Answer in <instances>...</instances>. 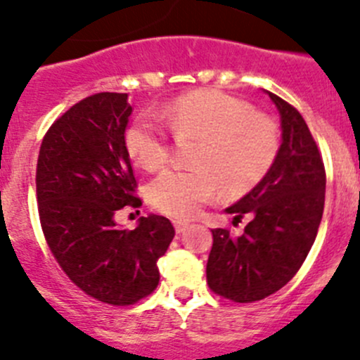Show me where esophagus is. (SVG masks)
<instances>
[{
	"instance_id": "1",
	"label": "esophagus",
	"mask_w": 360,
	"mask_h": 360,
	"mask_svg": "<svg viewBox=\"0 0 360 360\" xmlns=\"http://www.w3.org/2000/svg\"><path fill=\"white\" fill-rule=\"evenodd\" d=\"M188 226H190V224H188V221H184V220H176L174 221V227H176V231L177 233H184V231L188 229Z\"/></svg>"
}]
</instances>
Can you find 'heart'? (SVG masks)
Masks as SVG:
<instances>
[{
  "mask_svg": "<svg viewBox=\"0 0 360 360\" xmlns=\"http://www.w3.org/2000/svg\"><path fill=\"white\" fill-rule=\"evenodd\" d=\"M177 136H195L193 170H167L149 184V200L174 218H190L224 188L241 195L256 186L278 154L275 122L250 104L220 90H197L177 97L161 113ZM131 160L156 170L169 160V136L163 124L140 115L126 131Z\"/></svg>",
  "mask_w": 360,
  "mask_h": 360,
  "instance_id": "heart-1",
  "label": "heart"
}]
</instances>
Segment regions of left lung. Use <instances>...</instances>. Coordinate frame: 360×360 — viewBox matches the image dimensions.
<instances>
[{
    "instance_id": "1",
    "label": "left lung",
    "mask_w": 360,
    "mask_h": 360,
    "mask_svg": "<svg viewBox=\"0 0 360 360\" xmlns=\"http://www.w3.org/2000/svg\"><path fill=\"white\" fill-rule=\"evenodd\" d=\"M281 115L282 140L266 176L226 207L234 221L250 217L245 233L213 229L206 266L217 295L248 304L286 286L316 240L325 204V167L304 117L264 90Z\"/></svg>"
}]
</instances>
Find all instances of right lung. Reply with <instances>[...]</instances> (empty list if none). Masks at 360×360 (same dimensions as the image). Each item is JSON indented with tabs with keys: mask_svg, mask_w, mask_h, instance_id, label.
Returning a JSON list of instances; mask_svg holds the SVG:
<instances>
[{
	"mask_svg": "<svg viewBox=\"0 0 360 360\" xmlns=\"http://www.w3.org/2000/svg\"><path fill=\"white\" fill-rule=\"evenodd\" d=\"M127 94L101 92L74 104L46 133L37 161V202L44 236L67 277L90 297L129 305L156 290L158 259L172 224L142 217L133 231L115 213L139 207L126 147Z\"/></svg>",
	"mask_w": 360,
	"mask_h": 360,
	"instance_id": "right-lung-1",
	"label": "right lung"
}]
</instances>
